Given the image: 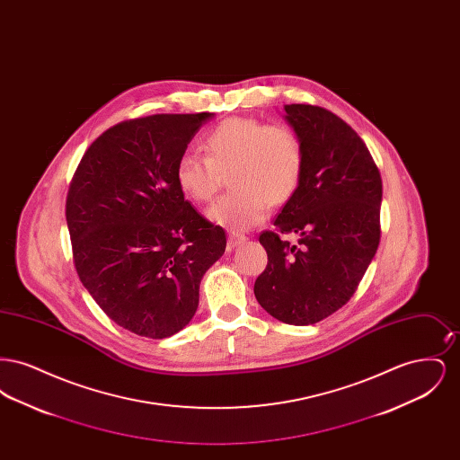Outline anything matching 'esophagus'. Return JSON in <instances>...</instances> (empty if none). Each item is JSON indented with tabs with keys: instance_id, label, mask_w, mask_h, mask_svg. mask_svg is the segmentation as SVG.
Here are the masks:
<instances>
[{
	"instance_id": "esophagus-1",
	"label": "esophagus",
	"mask_w": 460,
	"mask_h": 460,
	"mask_svg": "<svg viewBox=\"0 0 460 460\" xmlns=\"http://www.w3.org/2000/svg\"><path fill=\"white\" fill-rule=\"evenodd\" d=\"M248 240L244 234H240V233H229V236H227V244H229V248H236V246H240L241 243H244V241Z\"/></svg>"
}]
</instances>
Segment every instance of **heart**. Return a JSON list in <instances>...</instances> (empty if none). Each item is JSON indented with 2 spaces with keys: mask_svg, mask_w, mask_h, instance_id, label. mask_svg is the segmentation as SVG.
<instances>
[{
  "mask_svg": "<svg viewBox=\"0 0 460 460\" xmlns=\"http://www.w3.org/2000/svg\"><path fill=\"white\" fill-rule=\"evenodd\" d=\"M203 155L186 152L175 165V181L186 197L210 201L227 177L231 193L217 199L208 219L233 231L261 224L270 205L295 195L304 174V145L285 124L252 117L222 120L203 136Z\"/></svg>",
  "mask_w": 460,
  "mask_h": 460,
  "instance_id": "heart-1",
  "label": "heart"
}]
</instances>
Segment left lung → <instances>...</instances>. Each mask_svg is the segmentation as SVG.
Segmentation results:
<instances>
[{"instance_id": "1", "label": "left lung", "mask_w": 460, "mask_h": 460, "mask_svg": "<svg viewBox=\"0 0 460 460\" xmlns=\"http://www.w3.org/2000/svg\"><path fill=\"white\" fill-rule=\"evenodd\" d=\"M285 110L304 145V174L274 231L259 238L267 267L253 291L278 321L308 326L350 300L374 259L383 182L366 143L338 115L314 105ZM291 232L298 245L280 240Z\"/></svg>"}]
</instances>
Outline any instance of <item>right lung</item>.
Wrapping results in <instances>:
<instances>
[{"label":"right lung","instance_id":"1","mask_svg":"<svg viewBox=\"0 0 460 460\" xmlns=\"http://www.w3.org/2000/svg\"><path fill=\"white\" fill-rule=\"evenodd\" d=\"M214 113H156L120 122L86 150L66 217L81 283L110 319L162 340L190 324L203 274L226 252V231L203 219L175 165Z\"/></svg>","mask_w":460,"mask_h":460}]
</instances>
